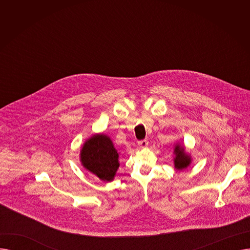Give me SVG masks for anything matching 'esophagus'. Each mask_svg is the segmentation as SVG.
<instances>
[{"instance_id": "obj_1", "label": "esophagus", "mask_w": 250, "mask_h": 250, "mask_svg": "<svg viewBox=\"0 0 250 250\" xmlns=\"http://www.w3.org/2000/svg\"><path fill=\"white\" fill-rule=\"evenodd\" d=\"M148 144H149V142H148V140H147V139H145V140H141V141H139V142H138V145H139L141 148H146V147L148 146Z\"/></svg>"}]
</instances>
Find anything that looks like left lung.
<instances>
[{
    "instance_id": "obj_1",
    "label": "left lung",
    "mask_w": 250,
    "mask_h": 250,
    "mask_svg": "<svg viewBox=\"0 0 250 250\" xmlns=\"http://www.w3.org/2000/svg\"><path fill=\"white\" fill-rule=\"evenodd\" d=\"M174 152H175V155H176L175 158H174L175 168L180 170V169L188 167L190 163V158L188 155H186L185 149H183V147L176 146L175 149H174Z\"/></svg>"
}]
</instances>
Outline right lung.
Masks as SVG:
<instances>
[{
    "label": "right lung",
    "mask_w": 250,
    "mask_h": 250,
    "mask_svg": "<svg viewBox=\"0 0 250 250\" xmlns=\"http://www.w3.org/2000/svg\"><path fill=\"white\" fill-rule=\"evenodd\" d=\"M81 161L86 169L100 179H113L118 164V153L110 139L104 135H97L88 140L81 151Z\"/></svg>",
    "instance_id": "1"
}]
</instances>
